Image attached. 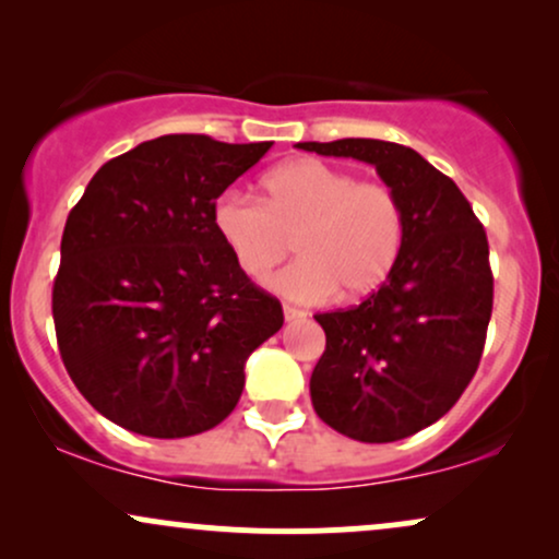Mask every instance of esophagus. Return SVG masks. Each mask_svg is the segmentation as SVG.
Here are the masks:
<instances>
[{"instance_id":"1","label":"esophagus","mask_w":559,"mask_h":559,"mask_svg":"<svg viewBox=\"0 0 559 559\" xmlns=\"http://www.w3.org/2000/svg\"><path fill=\"white\" fill-rule=\"evenodd\" d=\"M284 318L286 323H294V320H305L307 312L299 310V307H292V305H284Z\"/></svg>"}]
</instances>
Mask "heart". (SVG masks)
Masks as SVG:
<instances>
[{
    "instance_id": "1",
    "label": "heart",
    "mask_w": 559,
    "mask_h": 559,
    "mask_svg": "<svg viewBox=\"0 0 559 559\" xmlns=\"http://www.w3.org/2000/svg\"><path fill=\"white\" fill-rule=\"evenodd\" d=\"M265 204L241 194L215 202L221 239L249 278H262L286 260H299L271 281L294 301H325L333 294L362 299L383 286L402 254L404 210L383 183L316 157L292 159L262 178Z\"/></svg>"
}]
</instances>
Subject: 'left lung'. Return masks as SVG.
<instances>
[{
    "label": "left lung",
    "mask_w": 559,
    "mask_h": 559,
    "mask_svg": "<svg viewBox=\"0 0 559 559\" xmlns=\"http://www.w3.org/2000/svg\"><path fill=\"white\" fill-rule=\"evenodd\" d=\"M297 146L373 165L402 202V254L383 286L352 310L316 316L325 352L310 396L318 418L349 439H407L447 415L478 368L493 301L486 230L457 183L409 146L378 139Z\"/></svg>",
    "instance_id": "1"
}]
</instances>
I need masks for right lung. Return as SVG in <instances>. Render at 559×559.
<instances>
[{
	"label": "right lung",
	"instance_id": "obj_1",
	"mask_svg": "<svg viewBox=\"0 0 559 559\" xmlns=\"http://www.w3.org/2000/svg\"><path fill=\"white\" fill-rule=\"evenodd\" d=\"M273 146L170 133L110 159L70 210L52 316L96 413L152 439L226 420L284 310L217 234V197Z\"/></svg>",
	"mask_w": 559,
	"mask_h": 559
}]
</instances>
